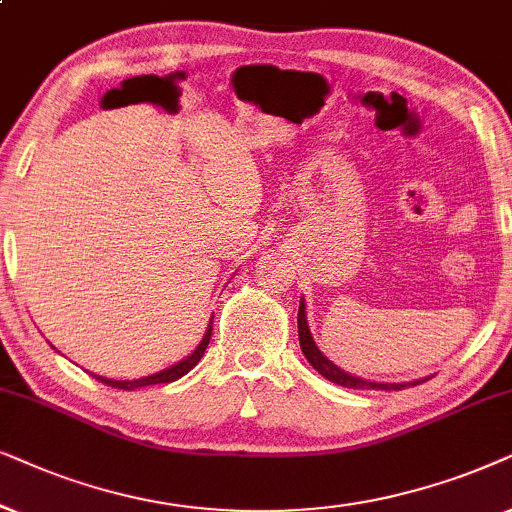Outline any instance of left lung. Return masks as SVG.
I'll return each mask as SVG.
<instances>
[{"instance_id":"8db88e82","label":"left lung","mask_w":512,"mask_h":512,"mask_svg":"<svg viewBox=\"0 0 512 512\" xmlns=\"http://www.w3.org/2000/svg\"><path fill=\"white\" fill-rule=\"evenodd\" d=\"M297 327H299V346H302V353L306 356V360L316 367V370L323 374L325 379L335 381L339 386L346 388H367V391H403L407 386H417L421 381H412V384H374V381H365L358 377H351L344 370H339L335 363H330L323 353L318 351L316 342H313L309 323H306V311H304V302L299 304V313H297Z\"/></svg>"}]
</instances>
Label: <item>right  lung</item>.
Here are the masks:
<instances>
[{"mask_svg": "<svg viewBox=\"0 0 512 512\" xmlns=\"http://www.w3.org/2000/svg\"><path fill=\"white\" fill-rule=\"evenodd\" d=\"M210 335H213V325L208 327L206 337H203V342L199 344V349H196V351L192 353V356L185 358V360H180V363L173 365V367H168V370L152 374V377H142V379H135V381H114V379L98 377V374H93V377H95V379H100L102 384H107V386H112V388H124V391H133V388L152 386V384H170V381H175V379L185 377V374H187L189 370H192V367H194L196 363H199V360L203 358V353H206V349H208Z\"/></svg>", "mask_w": 512, "mask_h": 512, "instance_id": "right-lung-1", "label": "right lung"}]
</instances>
